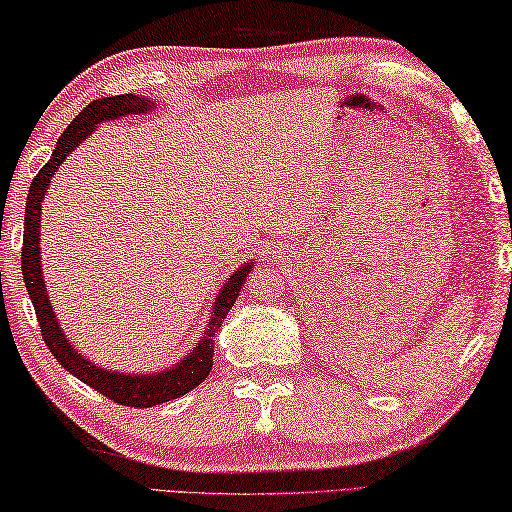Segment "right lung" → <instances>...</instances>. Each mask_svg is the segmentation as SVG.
<instances>
[{"mask_svg":"<svg viewBox=\"0 0 512 512\" xmlns=\"http://www.w3.org/2000/svg\"><path fill=\"white\" fill-rule=\"evenodd\" d=\"M154 104H149V99L138 95H117V97H104L90 102L83 111L74 117L70 127H67L61 138H58L52 158L43 165V170L36 174V179L31 181L27 208H24V242H22V279L27 292L31 297L33 311H36L40 333H43L45 345L52 351L54 358L61 363L67 372L77 376L79 381L90 385L92 390H97L99 395L108 397L120 406L131 408H149L172 401L186 392L195 390L197 385L206 379L208 372L213 370V340L215 331L220 329L224 317L229 315L231 306L236 304L238 292L245 283L247 274L251 272V265H242L240 270L231 276L229 283H224L220 295L215 299L213 317L208 322V329L204 333L195 349L190 351L186 360H181L167 372L158 374H120V372H108L97 367L90 360L81 358L77 351L72 349L70 340L65 338L61 326L56 322V315L49 304L43 270H40V201H43L49 179L54 177L58 165L65 161V156L72 152L79 142L90 136L95 124L104 120H115L122 115H140L147 113Z\"/></svg>","mask_w":512,"mask_h":512,"instance_id":"obj_1","label":"right lung"}]
</instances>
